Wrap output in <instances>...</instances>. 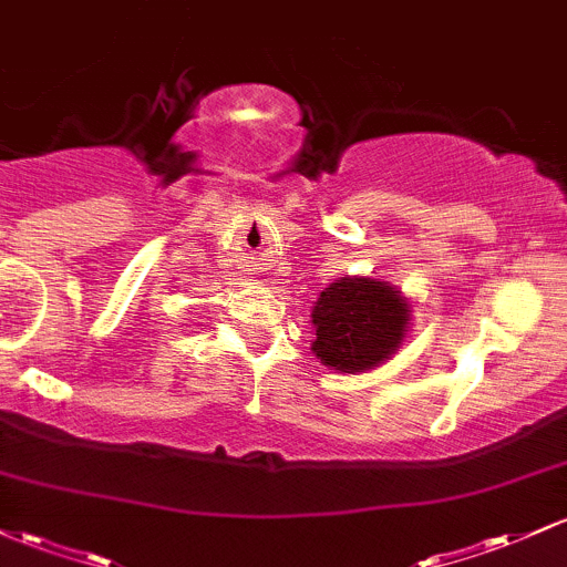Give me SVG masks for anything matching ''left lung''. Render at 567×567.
Here are the masks:
<instances>
[{"instance_id": "1", "label": "left lung", "mask_w": 567, "mask_h": 567, "mask_svg": "<svg viewBox=\"0 0 567 567\" xmlns=\"http://www.w3.org/2000/svg\"><path fill=\"white\" fill-rule=\"evenodd\" d=\"M312 352L344 374L369 371L388 360L409 326V303L377 279H336L317 298Z\"/></svg>"}]
</instances>
